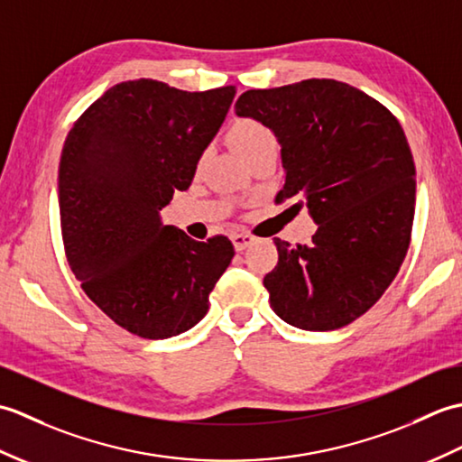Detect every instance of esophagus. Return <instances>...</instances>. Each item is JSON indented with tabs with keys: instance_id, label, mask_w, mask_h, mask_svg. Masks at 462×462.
Returning a JSON list of instances; mask_svg holds the SVG:
<instances>
[{
	"instance_id": "obj_1",
	"label": "esophagus",
	"mask_w": 462,
	"mask_h": 462,
	"mask_svg": "<svg viewBox=\"0 0 462 462\" xmlns=\"http://www.w3.org/2000/svg\"><path fill=\"white\" fill-rule=\"evenodd\" d=\"M254 240H256V236H252V234H248V232L232 234V242H234V248H236V252L246 250Z\"/></svg>"
}]
</instances>
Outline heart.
Wrapping results in <instances>:
<instances>
[{"instance_id":"obj_1","label":"heart","mask_w":462,"mask_h":462,"mask_svg":"<svg viewBox=\"0 0 462 462\" xmlns=\"http://www.w3.org/2000/svg\"><path fill=\"white\" fill-rule=\"evenodd\" d=\"M228 139L246 161L268 149H278V139L270 126L258 119H250V116L236 119L230 125ZM206 159H208V151L199 156V169H202Z\"/></svg>"}]
</instances>
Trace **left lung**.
<instances>
[{"mask_svg":"<svg viewBox=\"0 0 462 462\" xmlns=\"http://www.w3.org/2000/svg\"><path fill=\"white\" fill-rule=\"evenodd\" d=\"M236 115L266 123L282 144L276 204L308 206L311 244L273 238L263 278L270 306L293 328L331 331L373 308L405 260L415 216V162L387 106L347 83L308 79L240 95Z\"/></svg>","mask_w":462,"mask_h":462,"instance_id":"obj_1","label":"left lung"}]
</instances>
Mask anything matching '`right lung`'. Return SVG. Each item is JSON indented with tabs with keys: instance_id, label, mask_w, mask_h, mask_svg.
<instances>
[{
	"instance_id": "1",
	"label": "right lung",
	"mask_w": 462,
	"mask_h": 462,
	"mask_svg": "<svg viewBox=\"0 0 462 462\" xmlns=\"http://www.w3.org/2000/svg\"><path fill=\"white\" fill-rule=\"evenodd\" d=\"M236 89L190 93L154 79L105 91L69 131L59 214L69 266L116 326L144 339L189 331L234 258L226 236L196 242L161 220L190 186Z\"/></svg>"
}]
</instances>
